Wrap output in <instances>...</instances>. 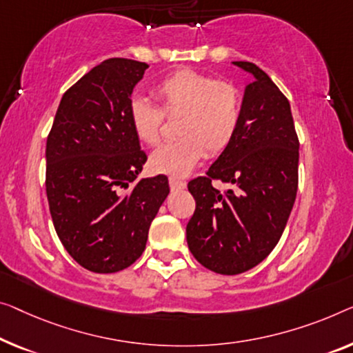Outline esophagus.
I'll return each instance as SVG.
<instances>
[{
  "instance_id": "34e87169",
  "label": "esophagus",
  "mask_w": 353,
  "mask_h": 353,
  "mask_svg": "<svg viewBox=\"0 0 353 353\" xmlns=\"http://www.w3.org/2000/svg\"><path fill=\"white\" fill-rule=\"evenodd\" d=\"M170 187L172 188V190H183V188L187 187V182L181 181V179H176V177H170Z\"/></svg>"
}]
</instances>
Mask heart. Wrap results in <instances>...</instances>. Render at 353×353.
Listing matches in <instances>:
<instances>
[{
	"label": "heart",
	"mask_w": 353,
	"mask_h": 353,
	"mask_svg": "<svg viewBox=\"0 0 353 353\" xmlns=\"http://www.w3.org/2000/svg\"><path fill=\"white\" fill-rule=\"evenodd\" d=\"M155 94L166 114H181L176 125L179 139L150 155V168L160 174L183 177L204 154L219 155L227 149L239 128L243 94L228 81L193 70H179L155 87ZM128 117L136 138L155 145L161 136L163 112L144 97L128 103Z\"/></svg>",
	"instance_id": "1"
}]
</instances>
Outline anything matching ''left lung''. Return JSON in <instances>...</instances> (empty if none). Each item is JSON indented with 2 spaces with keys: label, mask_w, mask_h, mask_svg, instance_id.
<instances>
[{
  "label": "left lung",
  "mask_w": 353,
  "mask_h": 353,
  "mask_svg": "<svg viewBox=\"0 0 353 353\" xmlns=\"http://www.w3.org/2000/svg\"><path fill=\"white\" fill-rule=\"evenodd\" d=\"M233 65L254 77L244 90L239 128L208 176L188 182L196 201L188 249L204 268L225 276L252 270L279 243L296 198L299 160L288 99L254 63ZM212 180L234 188L220 194Z\"/></svg>",
  "instance_id": "left-lung-1"
}]
</instances>
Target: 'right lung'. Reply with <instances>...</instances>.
<instances>
[{"label": "right lung", "instance_id": "obj_1", "mask_svg": "<svg viewBox=\"0 0 353 353\" xmlns=\"http://www.w3.org/2000/svg\"><path fill=\"white\" fill-rule=\"evenodd\" d=\"M147 68L128 59L99 63L63 94L47 138L46 192L55 231L79 265L99 274L122 271L143 255L152 220L170 194L163 174L130 185L147 155L128 103Z\"/></svg>", "mask_w": 353, "mask_h": 353}]
</instances>
